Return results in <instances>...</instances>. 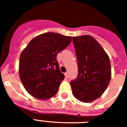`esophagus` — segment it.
<instances>
[{"label":"esophagus","mask_w":127,"mask_h":127,"mask_svg":"<svg viewBox=\"0 0 127 127\" xmlns=\"http://www.w3.org/2000/svg\"><path fill=\"white\" fill-rule=\"evenodd\" d=\"M64 76H65V78L67 79L68 78V76H69V75H68V72H66V73H64Z\"/></svg>","instance_id":"1"}]
</instances>
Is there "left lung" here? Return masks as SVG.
<instances>
[{
	"label": "left lung",
	"instance_id": "obj_1",
	"mask_svg": "<svg viewBox=\"0 0 127 127\" xmlns=\"http://www.w3.org/2000/svg\"><path fill=\"white\" fill-rule=\"evenodd\" d=\"M78 61V74L70 82L72 94L80 101L91 102L103 94L111 80L109 58L90 35L72 37Z\"/></svg>",
	"mask_w": 127,
	"mask_h": 127
}]
</instances>
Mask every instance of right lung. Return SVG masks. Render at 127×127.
Masks as SVG:
<instances>
[{
  "mask_svg": "<svg viewBox=\"0 0 127 127\" xmlns=\"http://www.w3.org/2000/svg\"><path fill=\"white\" fill-rule=\"evenodd\" d=\"M71 41L70 36L45 33L34 37L22 52L19 63L20 77L31 95L47 99L57 93L64 75L60 70L57 56Z\"/></svg>",
  "mask_w": 127,
  "mask_h": 127,
  "instance_id": "right-lung-1",
  "label": "right lung"
}]
</instances>
